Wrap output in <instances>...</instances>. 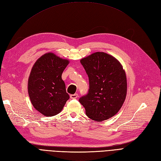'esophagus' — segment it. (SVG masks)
<instances>
[{"mask_svg": "<svg viewBox=\"0 0 161 161\" xmlns=\"http://www.w3.org/2000/svg\"><path fill=\"white\" fill-rule=\"evenodd\" d=\"M70 98L71 99H76L77 97H78V94H73V95H70Z\"/></svg>", "mask_w": 161, "mask_h": 161, "instance_id": "34e87169", "label": "esophagus"}]
</instances>
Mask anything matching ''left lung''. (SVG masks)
<instances>
[{
	"label": "left lung",
	"instance_id": "left-lung-1",
	"mask_svg": "<svg viewBox=\"0 0 161 161\" xmlns=\"http://www.w3.org/2000/svg\"><path fill=\"white\" fill-rule=\"evenodd\" d=\"M89 76V89L79 102L86 115L101 121L114 116L127 94V79L121 63L114 56L97 52L80 60Z\"/></svg>",
	"mask_w": 161,
	"mask_h": 161
}]
</instances>
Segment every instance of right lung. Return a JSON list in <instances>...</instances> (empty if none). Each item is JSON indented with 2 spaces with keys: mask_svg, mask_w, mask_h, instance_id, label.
Returning <instances> with one entry per match:
<instances>
[{
  "mask_svg": "<svg viewBox=\"0 0 161 161\" xmlns=\"http://www.w3.org/2000/svg\"><path fill=\"white\" fill-rule=\"evenodd\" d=\"M69 60L48 52L33 64L28 79V94L31 104L42 115L51 117L62 110L70 98L62 74Z\"/></svg>",
  "mask_w": 161,
  "mask_h": 161,
  "instance_id": "obj_1",
  "label": "right lung"
}]
</instances>
